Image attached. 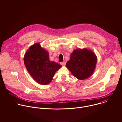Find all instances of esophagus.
Segmentation results:
<instances>
[{"label": "esophagus", "mask_w": 122, "mask_h": 122, "mask_svg": "<svg viewBox=\"0 0 122 122\" xmlns=\"http://www.w3.org/2000/svg\"><path fill=\"white\" fill-rule=\"evenodd\" d=\"M66 62H65V61H63V62H62L60 63V64L62 65V66H65L66 65Z\"/></svg>", "instance_id": "34e87169"}]
</instances>
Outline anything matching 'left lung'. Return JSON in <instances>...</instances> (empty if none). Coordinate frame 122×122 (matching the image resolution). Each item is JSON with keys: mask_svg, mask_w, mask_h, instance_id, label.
<instances>
[{"mask_svg": "<svg viewBox=\"0 0 122 122\" xmlns=\"http://www.w3.org/2000/svg\"><path fill=\"white\" fill-rule=\"evenodd\" d=\"M97 62L96 56L86 49H77L72 52L66 66L74 77L83 80L92 75Z\"/></svg>", "mask_w": 122, "mask_h": 122, "instance_id": "obj_1", "label": "left lung"}]
</instances>
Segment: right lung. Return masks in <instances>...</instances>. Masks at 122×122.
Segmentation results:
<instances>
[{
  "mask_svg": "<svg viewBox=\"0 0 122 122\" xmlns=\"http://www.w3.org/2000/svg\"><path fill=\"white\" fill-rule=\"evenodd\" d=\"M24 63L33 79L42 85L49 84L55 72L61 67L60 65L49 60L48 52L39 43L34 44L26 51Z\"/></svg>",
  "mask_w": 122,
  "mask_h": 122,
  "instance_id": "right-lung-1",
  "label": "right lung"
}]
</instances>
